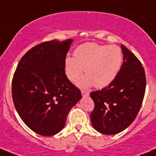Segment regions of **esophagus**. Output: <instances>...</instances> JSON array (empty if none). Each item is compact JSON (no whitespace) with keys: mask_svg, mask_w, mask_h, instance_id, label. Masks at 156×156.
<instances>
[{"mask_svg":"<svg viewBox=\"0 0 156 156\" xmlns=\"http://www.w3.org/2000/svg\"><path fill=\"white\" fill-rule=\"evenodd\" d=\"M81 94H82L83 97H87L89 95V92L87 90H81Z\"/></svg>","mask_w":156,"mask_h":156,"instance_id":"esophagus-1","label":"esophagus"}]
</instances>
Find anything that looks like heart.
Masks as SVG:
<instances>
[{
  "label": "heart",
  "instance_id": "heart-1",
  "mask_svg": "<svg viewBox=\"0 0 156 156\" xmlns=\"http://www.w3.org/2000/svg\"><path fill=\"white\" fill-rule=\"evenodd\" d=\"M122 62L123 53L119 46L86 43L75 49L74 58L66 59L65 71L69 81L75 82L84 69L86 75L79 80L78 85L88 87L94 84L103 88L114 81Z\"/></svg>",
  "mask_w": 156,
  "mask_h": 156
}]
</instances>
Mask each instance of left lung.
<instances>
[{
  "instance_id": "obj_1",
  "label": "left lung",
  "mask_w": 156,
  "mask_h": 156,
  "mask_svg": "<svg viewBox=\"0 0 156 156\" xmlns=\"http://www.w3.org/2000/svg\"><path fill=\"white\" fill-rule=\"evenodd\" d=\"M121 48L123 63L116 78L107 87L90 94L94 102L92 125L103 134H116L126 129L136 119L145 95L142 63L124 45Z\"/></svg>"
}]
</instances>
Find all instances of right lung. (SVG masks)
I'll use <instances>...</instances> for the list:
<instances>
[{
	"mask_svg": "<svg viewBox=\"0 0 156 156\" xmlns=\"http://www.w3.org/2000/svg\"><path fill=\"white\" fill-rule=\"evenodd\" d=\"M72 41L52 40L36 45L22 57L14 72V106L24 123L37 134L59 133L70 109L82 97L65 72Z\"/></svg>",
	"mask_w": 156,
	"mask_h": 156,
	"instance_id": "1",
	"label": "right lung"
}]
</instances>
